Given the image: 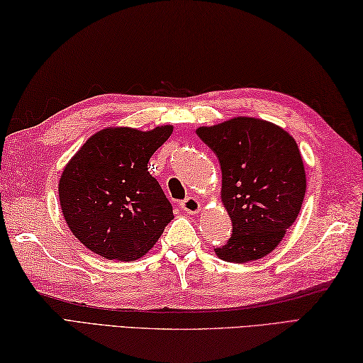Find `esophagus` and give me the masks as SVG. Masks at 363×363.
Returning <instances> with one entry per match:
<instances>
[{
	"mask_svg": "<svg viewBox=\"0 0 363 363\" xmlns=\"http://www.w3.org/2000/svg\"><path fill=\"white\" fill-rule=\"evenodd\" d=\"M181 209L189 213V215H198L199 211H201V204L196 198H186L184 201H181Z\"/></svg>",
	"mask_w": 363,
	"mask_h": 363,
	"instance_id": "1",
	"label": "esophagus"
}]
</instances>
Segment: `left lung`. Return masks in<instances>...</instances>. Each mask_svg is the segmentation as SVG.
Segmentation results:
<instances>
[{
    "label": "left lung",
    "instance_id": "1",
    "mask_svg": "<svg viewBox=\"0 0 363 363\" xmlns=\"http://www.w3.org/2000/svg\"><path fill=\"white\" fill-rule=\"evenodd\" d=\"M217 154L221 203L233 235L215 254L246 264L265 257L295 223L306 195V169L287 130L260 118L235 117L196 129Z\"/></svg>",
    "mask_w": 363,
    "mask_h": 363
}]
</instances>
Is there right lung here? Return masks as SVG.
I'll return each instance as SVG.
<instances>
[{
    "instance_id": "add662e5",
    "label": "right lung",
    "mask_w": 363,
    "mask_h": 363,
    "mask_svg": "<svg viewBox=\"0 0 363 363\" xmlns=\"http://www.w3.org/2000/svg\"><path fill=\"white\" fill-rule=\"evenodd\" d=\"M172 134L169 125L106 128L68 160L59 181L60 209L86 248L104 259L133 262L159 240L174 215L148 162Z\"/></svg>"
}]
</instances>
